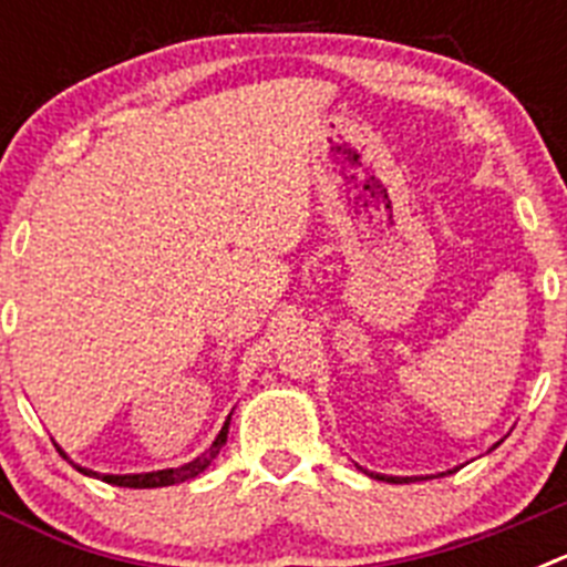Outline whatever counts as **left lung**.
<instances>
[{"instance_id":"obj_1","label":"left lung","mask_w":567,"mask_h":567,"mask_svg":"<svg viewBox=\"0 0 567 567\" xmlns=\"http://www.w3.org/2000/svg\"><path fill=\"white\" fill-rule=\"evenodd\" d=\"M374 480H385V483H409V480H417V477H383V474H372Z\"/></svg>"}]
</instances>
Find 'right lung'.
I'll use <instances>...</instances> for the list:
<instances>
[{"label":"right lung","mask_w":567,"mask_h":567,"mask_svg":"<svg viewBox=\"0 0 567 567\" xmlns=\"http://www.w3.org/2000/svg\"><path fill=\"white\" fill-rule=\"evenodd\" d=\"M227 432H229V417L227 423H224V429L218 432V437H215V443L209 445L207 452L202 454V457H195L193 463L187 465H178V468H164V471H150V474H124V477H118V474H96V471H87L82 468V465H76L82 474H90V477H99L104 480V483L110 485H122V488H162V485H175V483H184V480H193L198 477L204 468H207L209 463H213L215 457H218V452H221V445L227 443ZM64 457V452H59ZM68 460V457H64Z\"/></svg>","instance_id":"obj_1"}]
</instances>
